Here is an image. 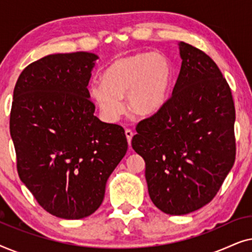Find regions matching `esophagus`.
Instances as JSON below:
<instances>
[{"label": "esophagus", "instance_id": "esophagus-1", "mask_svg": "<svg viewBox=\"0 0 252 252\" xmlns=\"http://www.w3.org/2000/svg\"><path fill=\"white\" fill-rule=\"evenodd\" d=\"M125 134H126V137H127V142H128V144H130V141H132V137H133L132 129L126 128L125 129Z\"/></svg>", "mask_w": 252, "mask_h": 252}]
</instances>
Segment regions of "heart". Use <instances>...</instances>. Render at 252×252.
<instances>
[{"label":"heart","instance_id":"obj_1","mask_svg":"<svg viewBox=\"0 0 252 252\" xmlns=\"http://www.w3.org/2000/svg\"><path fill=\"white\" fill-rule=\"evenodd\" d=\"M172 80V64L163 55L134 54L110 65L102 75V84L93 85L92 95L109 118L124 112L122 97L125 96L134 113L150 116L166 103Z\"/></svg>","mask_w":252,"mask_h":252}]
</instances>
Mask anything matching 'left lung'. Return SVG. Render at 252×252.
Instances as JSON below:
<instances>
[{
    "label": "left lung",
    "mask_w": 252,
    "mask_h": 252,
    "mask_svg": "<svg viewBox=\"0 0 252 252\" xmlns=\"http://www.w3.org/2000/svg\"><path fill=\"white\" fill-rule=\"evenodd\" d=\"M181 70L163 108L136 125L132 147L146 161L151 201L172 216L215 198L235 161V106L217 64L179 43Z\"/></svg>",
    "instance_id": "1"
}]
</instances>
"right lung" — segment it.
Returning a JSON list of instances; mask_svg holds the SVG:
<instances>
[{"label":"right lung","instance_id":"add662e5","mask_svg":"<svg viewBox=\"0 0 252 252\" xmlns=\"http://www.w3.org/2000/svg\"><path fill=\"white\" fill-rule=\"evenodd\" d=\"M97 56L55 54L24 68L13 89L10 134L19 178L64 219L91 216L127 151L125 130L94 116L87 88Z\"/></svg>","mask_w":252,"mask_h":252}]
</instances>
